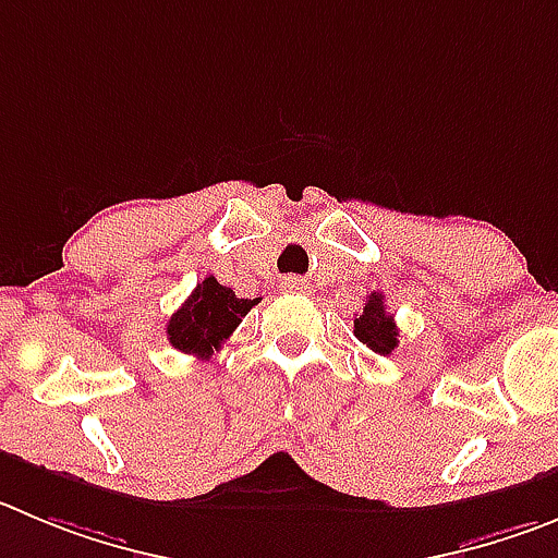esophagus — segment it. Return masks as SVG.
Here are the masks:
<instances>
[{
  "instance_id": "esophagus-1",
  "label": "esophagus",
  "mask_w": 558,
  "mask_h": 558,
  "mask_svg": "<svg viewBox=\"0 0 558 558\" xmlns=\"http://www.w3.org/2000/svg\"><path fill=\"white\" fill-rule=\"evenodd\" d=\"M303 278H294V275H289V278H283L280 280V289H286V291H296V289H303Z\"/></svg>"
}]
</instances>
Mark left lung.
I'll list each match as a JSON object with an SVG mask.
<instances>
[{"label":"left lung","instance_id":"1","mask_svg":"<svg viewBox=\"0 0 558 558\" xmlns=\"http://www.w3.org/2000/svg\"><path fill=\"white\" fill-rule=\"evenodd\" d=\"M355 336L357 341L366 343L368 350L377 352V355H390V352L397 350V322L385 311L379 291H372L366 296V305H363L361 314H355Z\"/></svg>","mask_w":558,"mask_h":558}]
</instances>
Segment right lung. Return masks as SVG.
Returning a JSON list of instances; mask_svg holds the SVG:
<instances>
[{
	"mask_svg": "<svg viewBox=\"0 0 558 558\" xmlns=\"http://www.w3.org/2000/svg\"><path fill=\"white\" fill-rule=\"evenodd\" d=\"M255 303L258 300L236 296V291L217 283V278H206L195 286L190 300L170 316V343L186 355L208 357L215 350H220L226 338H231L242 316H247Z\"/></svg>",
	"mask_w": 558,
	"mask_h": 558,
	"instance_id": "right-lung-1",
	"label": "right lung"
}]
</instances>
